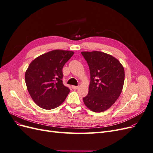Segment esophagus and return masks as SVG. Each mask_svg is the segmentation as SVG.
Returning a JSON list of instances; mask_svg holds the SVG:
<instances>
[{
  "mask_svg": "<svg viewBox=\"0 0 153 153\" xmlns=\"http://www.w3.org/2000/svg\"><path fill=\"white\" fill-rule=\"evenodd\" d=\"M72 88H73V89H75V90H76V89H77L78 88V86H75V85H73V86H72Z\"/></svg>",
  "mask_w": 153,
  "mask_h": 153,
  "instance_id": "1",
  "label": "esophagus"
}]
</instances>
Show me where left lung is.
Masks as SVG:
<instances>
[{"label":"left lung","instance_id":"8db88e82","mask_svg":"<svg viewBox=\"0 0 153 153\" xmlns=\"http://www.w3.org/2000/svg\"><path fill=\"white\" fill-rule=\"evenodd\" d=\"M89 67L91 81L88 94L83 98L87 107L94 112L108 110L121 94L124 69L119 61L99 51L82 52Z\"/></svg>","mask_w":153,"mask_h":153}]
</instances>
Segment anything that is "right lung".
<instances>
[{
    "label": "right lung",
    "instance_id": "obj_1",
    "mask_svg": "<svg viewBox=\"0 0 153 153\" xmlns=\"http://www.w3.org/2000/svg\"><path fill=\"white\" fill-rule=\"evenodd\" d=\"M74 52L54 50L39 55L26 70L25 80L29 94L36 105L46 110L57 108L70 90L62 83V68Z\"/></svg>",
    "mask_w": 153,
    "mask_h": 153
}]
</instances>
